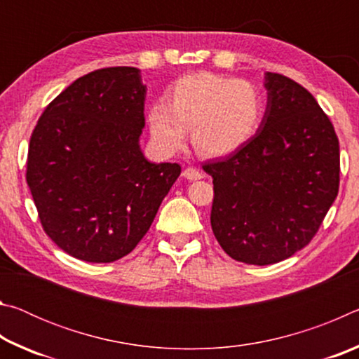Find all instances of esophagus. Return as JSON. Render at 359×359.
Instances as JSON below:
<instances>
[{"mask_svg":"<svg viewBox=\"0 0 359 359\" xmlns=\"http://www.w3.org/2000/svg\"><path fill=\"white\" fill-rule=\"evenodd\" d=\"M184 177L188 179V180H199V179L204 177V174L199 171V169L190 166V168H187L185 171H184Z\"/></svg>","mask_w":359,"mask_h":359,"instance_id":"obj_1","label":"esophagus"}]
</instances>
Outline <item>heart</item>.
Listing matches in <instances>:
<instances>
[{"instance_id": "heart-1", "label": "heart", "mask_w": 359, "mask_h": 359, "mask_svg": "<svg viewBox=\"0 0 359 359\" xmlns=\"http://www.w3.org/2000/svg\"><path fill=\"white\" fill-rule=\"evenodd\" d=\"M264 98L257 85L214 72H194L169 87L165 102L149 107L151 141L163 151H175L191 133L199 155L222 156L241 149L258 131Z\"/></svg>"}]
</instances>
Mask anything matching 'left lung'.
Instances as JSON below:
<instances>
[{
    "mask_svg": "<svg viewBox=\"0 0 359 359\" xmlns=\"http://www.w3.org/2000/svg\"><path fill=\"white\" fill-rule=\"evenodd\" d=\"M267 106L250 141L212 175L210 224L231 258L266 266L290 258L318 233L339 193L340 151L317 100L290 77L266 72Z\"/></svg>",
    "mask_w": 359,
    "mask_h": 359,
    "instance_id": "left-lung-1",
    "label": "left lung"
}]
</instances>
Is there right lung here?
<instances>
[{"label":"right lung","mask_w":359,"mask_h":359,"mask_svg":"<svg viewBox=\"0 0 359 359\" xmlns=\"http://www.w3.org/2000/svg\"><path fill=\"white\" fill-rule=\"evenodd\" d=\"M139 69L112 66L79 77L48 102L32 133L27 184L42 229L71 257L112 263L135 250L180 175L149 163Z\"/></svg>","instance_id":"right-lung-1"}]
</instances>
